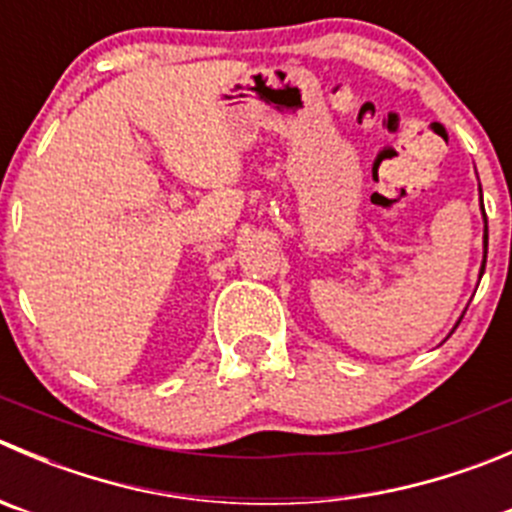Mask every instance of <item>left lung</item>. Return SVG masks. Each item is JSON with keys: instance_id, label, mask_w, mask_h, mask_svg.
Listing matches in <instances>:
<instances>
[{"instance_id": "1", "label": "left lung", "mask_w": 512, "mask_h": 512, "mask_svg": "<svg viewBox=\"0 0 512 512\" xmlns=\"http://www.w3.org/2000/svg\"><path fill=\"white\" fill-rule=\"evenodd\" d=\"M480 202H483V190H480ZM483 215H485V212H483ZM485 240H488V220H485ZM483 272H485V260H483V267H480V277H483Z\"/></svg>"}]
</instances>
